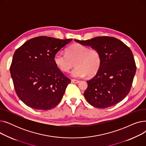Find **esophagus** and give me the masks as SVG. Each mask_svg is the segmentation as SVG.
<instances>
[{
    "mask_svg": "<svg viewBox=\"0 0 146 146\" xmlns=\"http://www.w3.org/2000/svg\"><path fill=\"white\" fill-rule=\"evenodd\" d=\"M72 82L74 83H78L80 82V81L78 80H75V79H72Z\"/></svg>",
    "mask_w": 146,
    "mask_h": 146,
    "instance_id": "obj_1",
    "label": "esophagus"
}]
</instances>
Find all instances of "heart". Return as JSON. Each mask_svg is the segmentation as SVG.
<instances>
[{"label": "heart", "instance_id": "b5f03b06", "mask_svg": "<svg viewBox=\"0 0 146 146\" xmlns=\"http://www.w3.org/2000/svg\"><path fill=\"white\" fill-rule=\"evenodd\" d=\"M57 67L61 72H70L74 64L77 66L72 75L76 78L89 77L95 75L102 64L100 52L95 48H89L80 44H74L66 50V54L58 52L54 57ZM75 64H74V63Z\"/></svg>", "mask_w": 146, "mask_h": 146}]
</instances>
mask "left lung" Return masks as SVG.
Returning <instances> with one entry per match:
<instances>
[{
  "instance_id": "left-lung-1",
  "label": "left lung",
  "mask_w": 146,
  "mask_h": 146,
  "mask_svg": "<svg viewBox=\"0 0 146 146\" xmlns=\"http://www.w3.org/2000/svg\"><path fill=\"white\" fill-rule=\"evenodd\" d=\"M74 41L98 50L102 56L99 71L87 81L84 96L88 103L98 108H106L123 100L129 92L136 72L131 50L124 42L112 36Z\"/></svg>"
}]
</instances>
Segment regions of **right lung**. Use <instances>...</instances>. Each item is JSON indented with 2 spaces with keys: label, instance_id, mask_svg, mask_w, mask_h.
I'll return each mask as SVG.
<instances>
[{
  "label": "right lung",
  "instance_id": "right-lung-1",
  "mask_svg": "<svg viewBox=\"0 0 146 146\" xmlns=\"http://www.w3.org/2000/svg\"><path fill=\"white\" fill-rule=\"evenodd\" d=\"M72 40L37 36L15 52L10 72L16 94L26 105L48 110L62 99L71 80L57 67L54 57Z\"/></svg>",
  "mask_w": 146,
  "mask_h": 146
}]
</instances>
